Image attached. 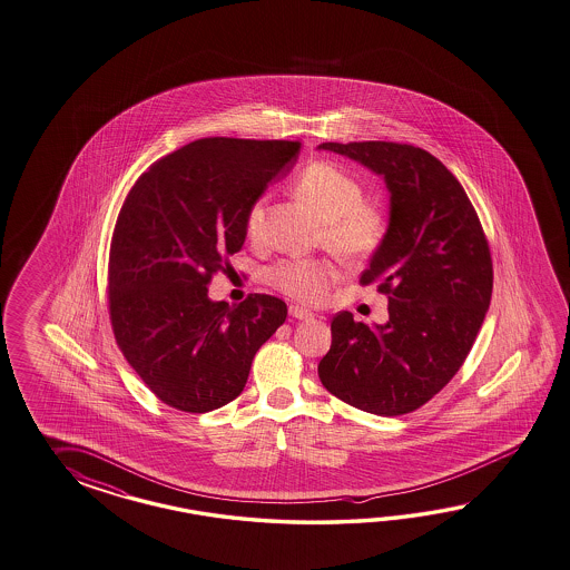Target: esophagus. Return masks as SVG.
I'll use <instances>...</instances> for the list:
<instances>
[{
	"instance_id": "34e87169",
	"label": "esophagus",
	"mask_w": 570,
	"mask_h": 570,
	"mask_svg": "<svg viewBox=\"0 0 570 570\" xmlns=\"http://www.w3.org/2000/svg\"><path fill=\"white\" fill-rule=\"evenodd\" d=\"M288 311H291V315L294 320H311V317H313V313H311L308 308H303V306L291 305Z\"/></svg>"
}]
</instances>
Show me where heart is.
Segmentation results:
<instances>
[{
  "label": "heart",
  "mask_w": 570,
  "mask_h": 570,
  "mask_svg": "<svg viewBox=\"0 0 570 570\" xmlns=\"http://www.w3.org/2000/svg\"><path fill=\"white\" fill-rule=\"evenodd\" d=\"M294 191L320 214L323 240L340 255L364 257L379 247L385 233L383 212L362 199V183L346 168L330 160H315L296 175ZM264 214L265 199L259 197L245 216V230L250 238L262 235ZM265 279L294 301L320 303L337 279V265L327 257L292 255L272 265Z\"/></svg>",
  "instance_id": "b5f03b06"
}]
</instances>
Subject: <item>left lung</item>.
I'll use <instances>...</instances> for the list:
<instances>
[{"label": "left lung", "mask_w": 570, "mask_h": 570, "mask_svg": "<svg viewBox=\"0 0 570 570\" xmlns=\"http://www.w3.org/2000/svg\"><path fill=\"white\" fill-rule=\"evenodd\" d=\"M385 179L389 226L361 284L379 282L389 321L342 311L320 379L337 400L402 416L432 400L472 350L492 296L487 235L461 183L431 153L395 141H325Z\"/></svg>", "instance_id": "obj_1"}]
</instances>
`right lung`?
<instances>
[{
  "label": "right lung",
  "instance_id": "add662e5",
  "mask_svg": "<svg viewBox=\"0 0 570 570\" xmlns=\"http://www.w3.org/2000/svg\"><path fill=\"white\" fill-rule=\"evenodd\" d=\"M301 141L204 138L156 160L129 189L109 253L117 346L160 402L204 414L247 383L257 350L286 321V303L249 294L209 301L245 243V216L291 170Z\"/></svg>",
  "mask_w": 570,
  "mask_h": 570
}]
</instances>
